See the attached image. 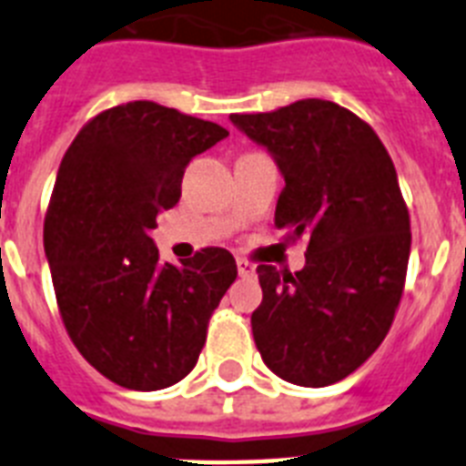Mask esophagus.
<instances>
[{"label":"esophagus","mask_w":466,"mask_h":466,"mask_svg":"<svg viewBox=\"0 0 466 466\" xmlns=\"http://www.w3.org/2000/svg\"><path fill=\"white\" fill-rule=\"evenodd\" d=\"M237 269H239V277H256V265L244 258H237Z\"/></svg>","instance_id":"esophagus-1"}]
</instances>
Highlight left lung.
<instances>
[{"label": "left lung", "mask_w": 466, "mask_h": 466, "mask_svg": "<svg viewBox=\"0 0 466 466\" xmlns=\"http://www.w3.org/2000/svg\"><path fill=\"white\" fill-rule=\"evenodd\" d=\"M232 123L275 156V227L308 244L296 275L258 265L256 346L291 384H336L381 346L405 289L412 232L393 160L372 125L334 101L234 113Z\"/></svg>", "instance_id": "8db88e82"}]
</instances>
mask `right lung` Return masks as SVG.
Returning a JSON list of instances; mask_svg holds the SVG:
<instances>
[{
  "instance_id": "add662e5",
  "label": "right lung",
  "mask_w": 466,
  "mask_h": 466,
  "mask_svg": "<svg viewBox=\"0 0 466 466\" xmlns=\"http://www.w3.org/2000/svg\"><path fill=\"white\" fill-rule=\"evenodd\" d=\"M227 135L177 108L130 101L89 118L61 160L45 215L56 306L82 358L123 389L185 379L237 279L225 248L170 265L148 237L182 197L189 160Z\"/></svg>"
}]
</instances>
